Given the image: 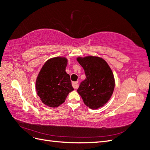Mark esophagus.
Wrapping results in <instances>:
<instances>
[{"mask_svg": "<svg viewBox=\"0 0 150 150\" xmlns=\"http://www.w3.org/2000/svg\"><path fill=\"white\" fill-rule=\"evenodd\" d=\"M72 86L74 87V89H77L79 87V83L78 82H72Z\"/></svg>", "mask_w": 150, "mask_h": 150, "instance_id": "obj_1", "label": "esophagus"}]
</instances>
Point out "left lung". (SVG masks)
Here are the masks:
<instances>
[{
  "label": "left lung",
  "instance_id": "1",
  "mask_svg": "<svg viewBox=\"0 0 150 150\" xmlns=\"http://www.w3.org/2000/svg\"><path fill=\"white\" fill-rule=\"evenodd\" d=\"M76 61L84 69L86 76L80 84L78 93L90 109L103 107L110 100L114 89L112 69L104 59L99 57H79Z\"/></svg>",
  "mask_w": 150,
  "mask_h": 150
}]
</instances>
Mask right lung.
Returning a JSON list of instances; mask_svg holds the SVG:
<instances>
[{"label": "right lung", "instance_id": "add662e5", "mask_svg": "<svg viewBox=\"0 0 150 150\" xmlns=\"http://www.w3.org/2000/svg\"><path fill=\"white\" fill-rule=\"evenodd\" d=\"M67 64L66 57H56L48 59L41 68L36 79V89L45 105L59 106L74 90L70 76L66 72Z\"/></svg>", "mask_w": 150, "mask_h": 150}]
</instances>
